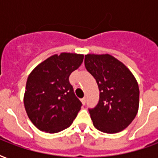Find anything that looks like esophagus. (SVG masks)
I'll list each match as a JSON object with an SVG mask.
<instances>
[{"instance_id":"34e87169","label":"esophagus","mask_w":158,"mask_h":158,"mask_svg":"<svg viewBox=\"0 0 158 158\" xmlns=\"http://www.w3.org/2000/svg\"><path fill=\"white\" fill-rule=\"evenodd\" d=\"M81 102H82V103H83V105H85V103H86V98H82Z\"/></svg>"}]
</instances>
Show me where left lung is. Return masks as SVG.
<instances>
[{"label":"left lung","instance_id":"obj_1","mask_svg":"<svg viewBox=\"0 0 158 158\" xmlns=\"http://www.w3.org/2000/svg\"><path fill=\"white\" fill-rule=\"evenodd\" d=\"M84 64L100 91L98 105L89 109L94 127L107 134L125 130L139 110V89L135 76L109 54L86 55Z\"/></svg>","mask_w":158,"mask_h":158}]
</instances>
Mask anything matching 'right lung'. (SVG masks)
<instances>
[{"label":"right lung","instance_id":"right-lung-1","mask_svg":"<svg viewBox=\"0 0 158 158\" xmlns=\"http://www.w3.org/2000/svg\"><path fill=\"white\" fill-rule=\"evenodd\" d=\"M84 55H53L35 67L26 83L23 103L26 112L38 130L54 134L69 127L81 109L69 81Z\"/></svg>","mask_w":158,"mask_h":158}]
</instances>
